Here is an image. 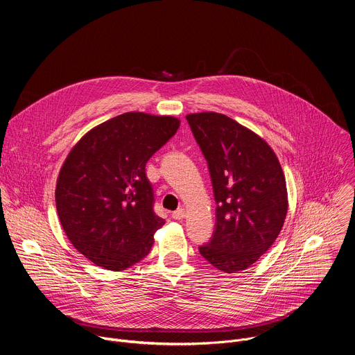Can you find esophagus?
Listing matches in <instances>:
<instances>
[{"instance_id": "obj_1", "label": "esophagus", "mask_w": 355, "mask_h": 355, "mask_svg": "<svg viewBox=\"0 0 355 355\" xmlns=\"http://www.w3.org/2000/svg\"><path fill=\"white\" fill-rule=\"evenodd\" d=\"M173 218L175 219V220H181V219H184L185 218V211L181 208V209H177V211H174L173 212Z\"/></svg>"}]
</instances>
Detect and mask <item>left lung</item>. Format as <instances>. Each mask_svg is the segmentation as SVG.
Returning a JSON list of instances; mask_svg holds the SVG:
<instances>
[{
    "instance_id": "obj_1",
    "label": "left lung",
    "mask_w": 355,
    "mask_h": 355,
    "mask_svg": "<svg viewBox=\"0 0 355 355\" xmlns=\"http://www.w3.org/2000/svg\"><path fill=\"white\" fill-rule=\"evenodd\" d=\"M187 121L208 162L216 200L215 232L199 252L223 272L243 271L274 244L284 226V171L268 143L234 119L200 112Z\"/></svg>"
}]
</instances>
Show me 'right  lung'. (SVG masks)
Returning <instances> with one entry per match:
<instances>
[{
  "label": "right lung",
  "mask_w": 355,
  "mask_h": 355,
  "mask_svg": "<svg viewBox=\"0 0 355 355\" xmlns=\"http://www.w3.org/2000/svg\"><path fill=\"white\" fill-rule=\"evenodd\" d=\"M180 119L126 112L85 133L70 150L56 185V208L71 244L111 271L143 260L166 222L153 211L146 163Z\"/></svg>",
  "instance_id": "1"
}]
</instances>
